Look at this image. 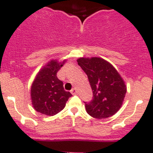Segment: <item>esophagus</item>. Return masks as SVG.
<instances>
[{
  "instance_id": "34e87169",
  "label": "esophagus",
  "mask_w": 153,
  "mask_h": 153,
  "mask_svg": "<svg viewBox=\"0 0 153 153\" xmlns=\"http://www.w3.org/2000/svg\"><path fill=\"white\" fill-rule=\"evenodd\" d=\"M70 93H72L73 95H76V94L77 93V90H76V88H74V89H72V90H71Z\"/></svg>"
}]
</instances>
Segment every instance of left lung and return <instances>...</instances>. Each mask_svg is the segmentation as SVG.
<instances>
[{
  "label": "left lung",
  "mask_w": 153,
  "mask_h": 153,
  "mask_svg": "<svg viewBox=\"0 0 153 153\" xmlns=\"http://www.w3.org/2000/svg\"><path fill=\"white\" fill-rule=\"evenodd\" d=\"M78 65L86 73L93 90V98L84 102L86 110L93 118L111 117L122 106L126 93L123 79L109 63L100 57L79 58Z\"/></svg>",
  "instance_id": "8db88e82"
}]
</instances>
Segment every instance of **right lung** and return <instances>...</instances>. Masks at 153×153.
I'll list each match as a JSON object with an SVG mask.
<instances>
[{"label":"right lung","mask_w":153,"mask_h":153,"mask_svg":"<svg viewBox=\"0 0 153 153\" xmlns=\"http://www.w3.org/2000/svg\"><path fill=\"white\" fill-rule=\"evenodd\" d=\"M65 60L59 63L51 60L40 70L31 86L32 104L36 111L47 116H53L66 106L72 94L63 88V82L56 74L63 66Z\"/></svg>","instance_id":"add662e5"}]
</instances>
